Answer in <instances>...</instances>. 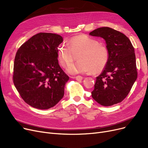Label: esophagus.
I'll return each instance as SVG.
<instances>
[{"instance_id": "1", "label": "esophagus", "mask_w": 148, "mask_h": 148, "mask_svg": "<svg viewBox=\"0 0 148 148\" xmlns=\"http://www.w3.org/2000/svg\"><path fill=\"white\" fill-rule=\"evenodd\" d=\"M75 78L77 81H81V80H82V79H83V77L79 75V76H77L75 77Z\"/></svg>"}]
</instances>
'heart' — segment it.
Returning a JSON list of instances; mask_svg holds the SVG:
<instances>
[{
	"label": "heart",
	"instance_id": "heart-1",
	"mask_svg": "<svg viewBox=\"0 0 148 148\" xmlns=\"http://www.w3.org/2000/svg\"><path fill=\"white\" fill-rule=\"evenodd\" d=\"M67 46L61 45L58 56L62 66L67 67L76 58L78 60L67 69L70 74L102 72L110 60V53L106 46L100 45L96 39L86 35H80L70 38Z\"/></svg>",
	"mask_w": 148,
	"mask_h": 148
}]
</instances>
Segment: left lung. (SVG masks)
Wrapping results in <instances>:
<instances>
[{"label": "left lung", "mask_w": 148, "mask_h": 148, "mask_svg": "<svg viewBox=\"0 0 148 148\" xmlns=\"http://www.w3.org/2000/svg\"><path fill=\"white\" fill-rule=\"evenodd\" d=\"M89 35L101 37L110 53L108 65L96 77L91 96L105 107L122 102L137 78L134 49L125 34L108 27L97 28Z\"/></svg>", "instance_id": "obj_1"}]
</instances>
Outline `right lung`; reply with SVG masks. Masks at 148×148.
Wrapping results in <instances>:
<instances>
[{
  "label": "right lung",
  "instance_id": "1",
  "mask_svg": "<svg viewBox=\"0 0 148 148\" xmlns=\"http://www.w3.org/2000/svg\"><path fill=\"white\" fill-rule=\"evenodd\" d=\"M60 35L38 33L20 47L14 64L13 82L24 101L31 107L47 110L64 96L69 76L58 60Z\"/></svg>",
  "mask_w": 148,
  "mask_h": 148
}]
</instances>
